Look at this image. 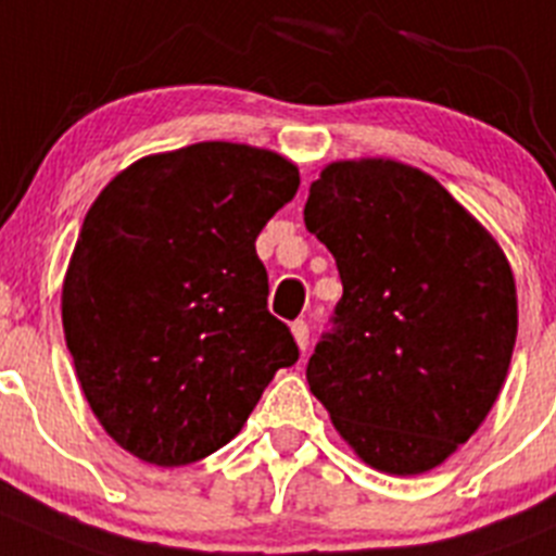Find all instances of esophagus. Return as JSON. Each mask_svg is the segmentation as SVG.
Returning a JSON list of instances; mask_svg holds the SVG:
<instances>
[{"mask_svg": "<svg viewBox=\"0 0 556 556\" xmlns=\"http://www.w3.org/2000/svg\"><path fill=\"white\" fill-rule=\"evenodd\" d=\"M292 336H294V341H298V348H300V350L308 348V325H305L303 319H298V323H292Z\"/></svg>", "mask_w": 556, "mask_h": 556, "instance_id": "obj_1", "label": "esophagus"}]
</instances>
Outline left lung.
<instances>
[{
  "label": "left lung",
  "mask_w": 556,
  "mask_h": 556,
  "mask_svg": "<svg viewBox=\"0 0 556 556\" xmlns=\"http://www.w3.org/2000/svg\"><path fill=\"white\" fill-rule=\"evenodd\" d=\"M303 215L344 287L305 369L312 394L366 466L432 471L480 430L510 369L502 244L430 173L386 156L325 165Z\"/></svg>",
  "instance_id": "1"
}]
</instances>
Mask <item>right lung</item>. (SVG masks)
I'll return each mask as SVG.
<instances>
[{"instance_id":"1","label":"right lung","mask_w":556,"mask_h":556,"mask_svg":"<svg viewBox=\"0 0 556 556\" xmlns=\"http://www.w3.org/2000/svg\"><path fill=\"white\" fill-rule=\"evenodd\" d=\"M298 187L287 156L208 140L142 156L99 192L65 269L63 330L121 450L162 468L203 460L298 361L256 256Z\"/></svg>"}]
</instances>
